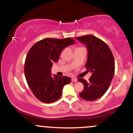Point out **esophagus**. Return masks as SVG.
<instances>
[{
	"mask_svg": "<svg viewBox=\"0 0 133 133\" xmlns=\"http://www.w3.org/2000/svg\"><path fill=\"white\" fill-rule=\"evenodd\" d=\"M72 82H76L77 81V79L76 78H72Z\"/></svg>",
	"mask_w": 133,
	"mask_h": 133,
	"instance_id": "esophagus-1",
	"label": "esophagus"
}]
</instances>
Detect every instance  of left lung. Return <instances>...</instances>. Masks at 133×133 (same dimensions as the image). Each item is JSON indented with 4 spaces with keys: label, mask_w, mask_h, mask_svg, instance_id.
Masks as SVG:
<instances>
[{
    "label": "left lung",
    "mask_w": 133,
    "mask_h": 133,
    "mask_svg": "<svg viewBox=\"0 0 133 133\" xmlns=\"http://www.w3.org/2000/svg\"><path fill=\"white\" fill-rule=\"evenodd\" d=\"M76 38L87 46L88 55L85 67L87 71L92 73L89 81L78 79L84 85V90L79 93V96L87 101H95L105 94L113 78L115 71L113 54L106 42L95 36L86 35Z\"/></svg>",
    "instance_id": "left-lung-1"
}]
</instances>
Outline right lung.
<instances>
[{
  "label": "right lung",
  "mask_w": 133,
  "mask_h": 133,
  "mask_svg": "<svg viewBox=\"0 0 133 133\" xmlns=\"http://www.w3.org/2000/svg\"><path fill=\"white\" fill-rule=\"evenodd\" d=\"M74 43L71 38H45L34 44L27 53L24 64L25 78L32 92L41 101L51 103L57 101L63 87L71 82V79L67 76L52 77L51 69L62 50Z\"/></svg>",
  "instance_id": "add662e5"
}]
</instances>
